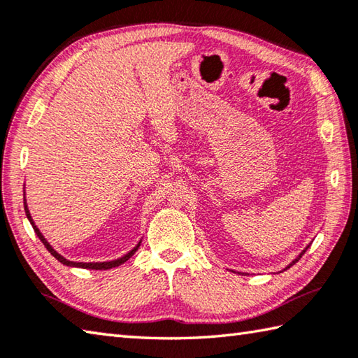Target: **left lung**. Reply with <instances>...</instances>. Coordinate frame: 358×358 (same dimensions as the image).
Returning <instances> with one entry per match:
<instances>
[{
	"label": "left lung",
	"mask_w": 358,
	"mask_h": 358,
	"mask_svg": "<svg viewBox=\"0 0 358 358\" xmlns=\"http://www.w3.org/2000/svg\"><path fill=\"white\" fill-rule=\"evenodd\" d=\"M307 248H309V247H307ZM307 248H306V250H304V251H303V253H301V255H299V256H298V257H296V259H295V261H293V262H292V264H290V265H293V264H296V262H298V261H299V259H301V256H303V255H304V253H306V251H307ZM290 265H289V267H287V268H290ZM287 268H285V270H287Z\"/></svg>",
	"instance_id": "left-lung-1"
}]
</instances>
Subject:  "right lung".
<instances>
[{
    "label": "right lung",
    "instance_id": "right-lung-1",
    "mask_svg": "<svg viewBox=\"0 0 358 358\" xmlns=\"http://www.w3.org/2000/svg\"><path fill=\"white\" fill-rule=\"evenodd\" d=\"M24 211H26V215H27V219H29V222H31V225H32V228H34V231L35 233H37V236H38V239L43 242V245L46 247V250L49 251V253H51L55 259H57L59 262H62L63 265H68V267H80V268H91V270H108V268H113V267H117V265H121V264H124L125 261H129V259L135 255V251L138 250V247L139 245H136L135 248H133L130 253H127L125 256H122L121 259H116V261H111V262H88V264H85V262H71V261H68V259H65L63 256H60L57 251H55L51 245H49L48 242H46V239L43 236H41V233L38 231V228L35 227V223H34V220H32V217H31V214H29V211H27V206H26V201H24Z\"/></svg>",
    "mask_w": 358,
    "mask_h": 358
}]
</instances>
